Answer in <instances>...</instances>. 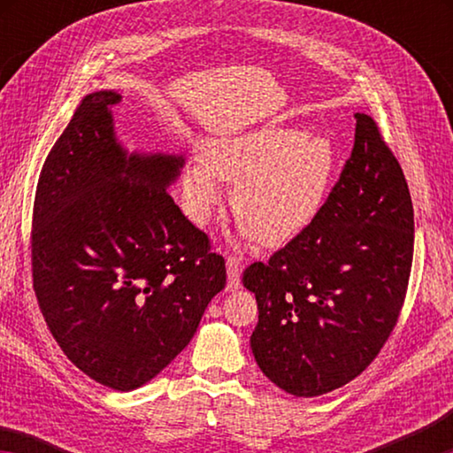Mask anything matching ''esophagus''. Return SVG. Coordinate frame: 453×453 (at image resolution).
I'll use <instances>...</instances> for the list:
<instances>
[{"instance_id":"34e87169","label":"esophagus","mask_w":453,"mask_h":453,"mask_svg":"<svg viewBox=\"0 0 453 453\" xmlns=\"http://www.w3.org/2000/svg\"><path fill=\"white\" fill-rule=\"evenodd\" d=\"M240 257L229 256L227 257V291L240 289Z\"/></svg>"}]
</instances>
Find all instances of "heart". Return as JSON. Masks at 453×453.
<instances>
[{
  "label": "heart",
  "instance_id": "obj_1",
  "mask_svg": "<svg viewBox=\"0 0 453 453\" xmlns=\"http://www.w3.org/2000/svg\"><path fill=\"white\" fill-rule=\"evenodd\" d=\"M335 164L327 137L267 124L224 135L203 148V157L183 172L188 216L205 224L221 199L224 181H235L232 203L245 235L280 245L310 224L324 203Z\"/></svg>",
  "mask_w": 453,
  "mask_h": 453
}]
</instances>
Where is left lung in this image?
<instances>
[{
	"mask_svg": "<svg viewBox=\"0 0 453 453\" xmlns=\"http://www.w3.org/2000/svg\"><path fill=\"white\" fill-rule=\"evenodd\" d=\"M356 140L318 216L245 267L257 300L256 362L297 397L357 378L392 335L413 259L408 181L378 121L356 113Z\"/></svg>",
	"mask_w": 453,
	"mask_h": 453,
	"instance_id": "left-lung-1",
	"label": "left lung"
}]
</instances>
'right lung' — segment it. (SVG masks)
<instances>
[{
	"mask_svg": "<svg viewBox=\"0 0 453 453\" xmlns=\"http://www.w3.org/2000/svg\"><path fill=\"white\" fill-rule=\"evenodd\" d=\"M113 91L86 96L37 180L32 278L73 365L127 392L188 346L226 262L167 191L183 164L132 156L113 137Z\"/></svg>",
	"mask_w": 453,
	"mask_h": 453,
	"instance_id": "obj_1",
	"label": "right lung"
}]
</instances>
